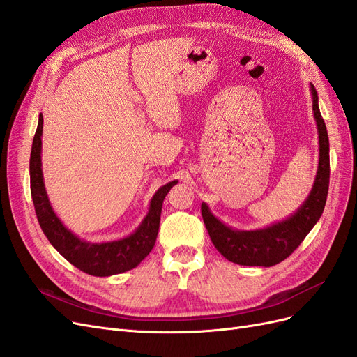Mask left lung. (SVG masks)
<instances>
[{
  "mask_svg": "<svg viewBox=\"0 0 357 357\" xmlns=\"http://www.w3.org/2000/svg\"><path fill=\"white\" fill-rule=\"evenodd\" d=\"M312 114L319 134V165L314 183L307 199L287 219L261 229L241 231L225 225L211 213L205 202L201 213L210 238L219 253L228 261L245 266H273L295 252L308 232L319 222L326 204L329 189V138L326 125L319 110L316 88L310 83Z\"/></svg>",
  "mask_w": 357,
  "mask_h": 357,
  "instance_id": "8db88e82",
  "label": "left lung"
}]
</instances>
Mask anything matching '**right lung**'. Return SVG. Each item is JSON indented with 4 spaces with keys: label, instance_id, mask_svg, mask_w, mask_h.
<instances>
[{
    "label": "right lung",
    "instance_id": "obj_1",
    "mask_svg": "<svg viewBox=\"0 0 357 357\" xmlns=\"http://www.w3.org/2000/svg\"><path fill=\"white\" fill-rule=\"evenodd\" d=\"M41 135L43 116L40 114L29 159L31 197L32 202H34L38 223L50 244L70 264L89 275L110 277L138 266L139 262L152 252L156 243L162 204H164L167 193L176 185L177 180L169 181L156 190L152 199H150L147 214L132 234L113 241H86L73 234L61 222L49 201L41 169Z\"/></svg>",
    "mask_w": 357,
    "mask_h": 357
}]
</instances>
